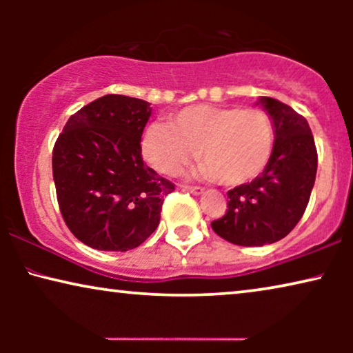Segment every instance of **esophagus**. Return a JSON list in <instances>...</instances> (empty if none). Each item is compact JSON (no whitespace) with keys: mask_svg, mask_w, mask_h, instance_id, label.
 <instances>
[{"mask_svg":"<svg viewBox=\"0 0 353 353\" xmlns=\"http://www.w3.org/2000/svg\"><path fill=\"white\" fill-rule=\"evenodd\" d=\"M183 190L191 192V194H194V196H201L202 192H204V188H201V186H183Z\"/></svg>","mask_w":353,"mask_h":353,"instance_id":"obj_1","label":"esophagus"}]
</instances>
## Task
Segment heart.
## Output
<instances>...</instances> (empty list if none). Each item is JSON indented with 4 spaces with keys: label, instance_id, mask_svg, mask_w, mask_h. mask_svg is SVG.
I'll list each match as a JSON object with an SVG mask.
<instances>
[{
    "label": "heart",
    "instance_id": "heart-1",
    "mask_svg": "<svg viewBox=\"0 0 353 353\" xmlns=\"http://www.w3.org/2000/svg\"><path fill=\"white\" fill-rule=\"evenodd\" d=\"M274 144L272 119L260 109L194 104L154 122L143 134V156L157 172L176 175L192 157L204 162L196 175L239 186L267 167Z\"/></svg>",
    "mask_w": 353,
    "mask_h": 353
}]
</instances>
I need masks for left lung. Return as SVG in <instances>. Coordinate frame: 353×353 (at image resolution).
<instances>
[{
    "label": "left lung",
    "instance_id": "1",
    "mask_svg": "<svg viewBox=\"0 0 353 353\" xmlns=\"http://www.w3.org/2000/svg\"><path fill=\"white\" fill-rule=\"evenodd\" d=\"M273 122L274 144L263 172L228 191V210L212 221L220 238L238 245L273 244L302 219L315 185L318 156L308 122L291 105L260 96Z\"/></svg>",
    "mask_w": 353,
    "mask_h": 353
}]
</instances>
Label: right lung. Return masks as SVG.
I'll use <instances>...</instances> for the list:
<instances>
[{"label":"right lung","instance_id":"add662e5","mask_svg":"<svg viewBox=\"0 0 353 353\" xmlns=\"http://www.w3.org/2000/svg\"><path fill=\"white\" fill-rule=\"evenodd\" d=\"M148 101L105 94L67 120L52 149V178L65 225L98 250L138 248L157 228L175 185L141 157Z\"/></svg>","mask_w":353,"mask_h":353}]
</instances>
